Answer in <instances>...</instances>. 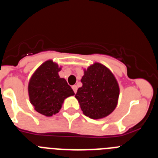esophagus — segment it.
<instances>
[{
  "instance_id": "obj_1",
  "label": "esophagus",
  "mask_w": 158,
  "mask_h": 158,
  "mask_svg": "<svg viewBox=\"0 0 158 158\" xmlns=\"http://www.w3.org/2000/svg\"><path fill=\"white\" fill-rule=\"evenodd\" d=\"M72 89H73V92H74V93H76L77 91V85H73L72 86Z\"/></svg>"
}]
</instances>
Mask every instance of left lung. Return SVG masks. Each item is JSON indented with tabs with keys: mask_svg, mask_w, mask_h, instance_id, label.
<instances>
[{
	"mask_svg": "<svg viewBox=\"0 0 158 158\" xmlns=\"http://www.w3.org/2000/svg\"><path fill=\"white\" fill-rule=\"evenodd\" d=\"M82 87L75 97L84 115L93 119L104 118L116 107L119 96L118 82L109 69L96 62L84 70Z\"/></svg>",
	"mask_w": 158,
	"mask_h": 158,
	"instance_id": "obj_1",
	"label": "left lung"
}]
</instances>
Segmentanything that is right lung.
<instances>
[{
	"mask_svg": "<svg viewBox=\"0 0 158 158\" xmlns=\"http://www.w3.org/2000/svg\"><path fill=\"white\" fill-rule=\"evenodd\" d=\"M60 70L58 64L48 60L36 69L29 81L31 104L36 111L46 116L58 113L64 100L74 95L66 81L58 75Z\"/></svg>",
	"mask_w": 158,
	"mask_h": 158,
	"instance_id": "1",
	"label": "right lung"
}]
</instances>
